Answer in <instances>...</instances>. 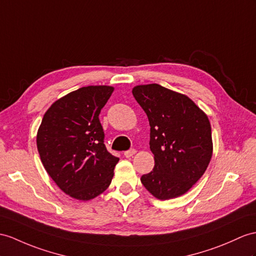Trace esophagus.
I'll return each mask as SVG.
<instances>
[{"label":"esophagus","mask_w":256,"mask_h":256,"mask_svg":"<svg viewBox=\"0 0 256 256\" xmlns=\"http://www.w3.org/2000/svg\"><path fill=\"white\" fill-rule=\"evenodd\" d=\"M136 151L134 148H132V150H129V151L124 152V156H126V158H132L134 154H136Z\"/></svg>","instance_id":"1"}]
</instances>
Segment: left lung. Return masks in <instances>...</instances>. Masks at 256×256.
<instances>
[{
  "mask_svg": "<svg viewBox=\"0 0 256 256\" xmlns=\"http://www.w3.org/2000/svg\"><path fill=\"white\" fill-rule=\"evenodd\" d=\"M132 94L148 118L154 168L141 177L158 200L188 192L206 170L213 155L208 115L182 93L158 84L134 86Z\"/></svg>",
  "mask_w": 256,
  "mask_h": 256,
  "instance_id": "8db88e82",
  "label": "left lung"
}]
</instances>
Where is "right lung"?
Segmentation results:
<instances>
[{
  "instance_id": "1",
  "label": "right lung",
  "mask_w": 256,
  "mask_h": 256,
  "mask_svg": "<svg viewBox=\"0 0 256 256\" xmlns=\"http://www.w3.org/2000/svg\"><path fill=\"white\" fill-rule=\"evenodd\" d=\"M113 91L110 86H88L56 100L36 132V148L48 176L79 201L106 190L120 160L105 148L98 120Z\"/></svg>"
}]
</instances>
